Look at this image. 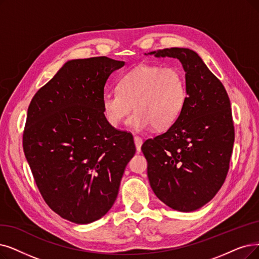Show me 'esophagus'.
<instances>
[{"instance_id": "34e87169", "label": "esophagus", "mask_w": 259, "mask_h": 259, "mask_svg": "<svg viewBox=\"0 0 259 259\" xmlns=\"http://www.w3.org/2000/svg\"><path fill=\"white\" fill-rule=\"evenodd\" d=\"M134 141H135V146H136V149H137V152L139 153L141 151V146H142V139L138 136H135L134 137Z\"/></svg>"}]
</instances>
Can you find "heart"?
Listing matches in <instances>:
<instances>
[{"mask_svg": "<svg viewBox=\"0 0 259 259\" xmlns=\"http://www.w3.org/2000/svg\"><path fill=\"white\" fill-rule=\"evenodd\" d=\"M118 91L102 98L106 120L117 127L134 108L136 111L127 124L136 131L169 128L180 118L187 100L184 73L173 66L140 65L120 79Z\"/></svg>", "mask_w": 259, "mask_h": 259, "instance_id": "heart-1", "label": "heart"}]
</instances>
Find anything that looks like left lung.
I'll return each mask as SVG.
<instances>
[{
    "label": "left lung",
    "instance_id": "8db88e82",
    "mask_svg": "<svg viewBox=\"0 0 259 259\" xmlns=\"http://www.w3.org/2000/svg\"><path fill=\"white\" fill-rule=\"evenodd\" d=\"M144 55L178 58L185 71L187 100L180 118L141 151L157 198L170 208L193 211L223 185L235 140L231 102L222 82L194 51L171 48Z\"/></svg>",
    "mask_w": 259,
    "mask_h": 259
}]
</instances>
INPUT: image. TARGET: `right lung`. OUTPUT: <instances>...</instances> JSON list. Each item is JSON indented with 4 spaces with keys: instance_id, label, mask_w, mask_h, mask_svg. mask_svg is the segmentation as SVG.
Segmentation results:
<instances>
[{
    "instance_id": "add662e5",
    "label": "right lung",
    "mask_w": 259,
    "mask_h": 259,
    "mask_svg": "<svg viewBox=\"0 0 259 259\" xmlns=\"http://www.w3.org/2000/svg\"><path fill=\"white\" fill-rule=\"evenodd\" d=\"M124 65L106 56L68 60L27 109L23 150L37 187L52 210L76 224L112 207L136 152L133 136L112 127L102 106L109 75Z\"/></svg>"
}]
</instances>
